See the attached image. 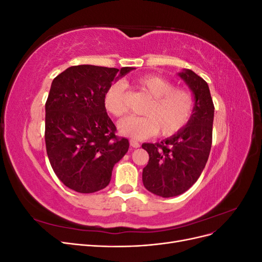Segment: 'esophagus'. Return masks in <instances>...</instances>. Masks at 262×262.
Returning a JSON list of instances; mask_svg holds the SVG:
<instances>
[{"label": "esophagus", "instance_id": "obj_1", "mask_svg": "<svg viewBox=\"0 0 262 262\" xmlns=\"http://www.w3.org/2000/svg\"><path fill=\"white\" fill-rule=\"evenodd\" d=\"M130 145H131L132 147H134V148L140 147V143H139V142H138L137 140H133V139L130 140Z\"/></svg>", "mask_w": 262, "mask_h": 262}]
</instances>
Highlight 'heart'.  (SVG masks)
Here are the masks:
<instances>
[{
  "mask_svg": "<svg viewBox=\"0 0 262 262\" xmlns=\"http://www.w3.org/2000/svg\"><path fill=\"white\" fill-rule=\"evenodd\" d=\"M132 85L150 98L145 116H129L118 124L121 134L137 140L150 138L161 131V136L170 137L188 123L192 115L194 100L192 94L184 89H175L167 78L157 75L136 77ZM125 89L121 82L108 86L104 95V106L115 117L125 113Z\"/></svg>",
  "mask_w": 262,
  "mask_h": 262,
  "instance_id": "heart-1",
  "label": "heart"
}]
</instances>
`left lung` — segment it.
<instances>
[{
	"instance_id": "obj_1",
	"label": "left lung",
	"mask_w": 262,
	"mask_h": 262,
	"mask_svg": "<svg viewBox=\"0 0 262 262\" xmlns=\"http://www.w3.org/2000/svg\"><path fill=\"white\" fill-rule=\"evenodd\" d=\"M189 86L194 107L188 123L172 137L142 144L149 160L142 172L144 187L163 198L186 192L200 177L212 145L214 105L208 83L193 71L178 73Z\"/></svg>"
}]
</instances>
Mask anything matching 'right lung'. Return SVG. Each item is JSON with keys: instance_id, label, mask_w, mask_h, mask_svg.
I'll list each match as a JSON object with an SVG mask.
<instances>
[{"instance_id": "1", "label": "right lung", "mask_w": 262, "mask_h": 262, "mask_svg": "<svg viewBox=\"0 0 262 262\" xmlns=\"http://www.w3.org/2000/svg\"><path fill=\"white\" fill-rule=\"evenodd\" d=\"M134 68L75 66L52 81L46 102V148L55 175L68 188L93 193L106 188L113 168L129 149L116 137L104 95Z\"/></svg>"}]
</instances>
